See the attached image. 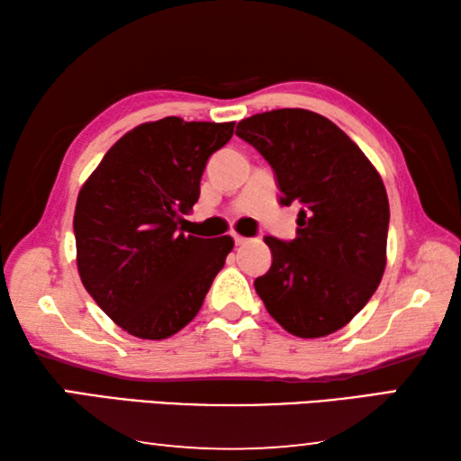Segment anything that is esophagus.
Returning a JSON list of instances; mask_svg holds the SVG:
<instances>
[{
  "label": "esophagus",
  "instance_id": "34e87169",
  "mask_svg": "<svg viewBox=\"0 0 461 461\" xmlns=\"http://www.w3.org/2000/svg\"><path fill=\"white\" fill-rule=\"evenodd\" d=\"M233 241H236V246H244L246 241H248V238H244V236H238V233H233Z\"/></svg>",
  "mask_w": 461,
  "mask_h": 461
}]
</instances>
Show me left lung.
I'll return each instance as SVG.
<instances>
[{"label":"left lung","mask_w":461,"mask_h":461,"mask_svg":"<svg viewBox=\"0 0 461 461\" xmlns=\"http://www.w3.org/2000/svg\"><path fill=\"white\" fill-rule=\"evenodd\" d=\"M275 170L280 205H299L296 238H264L272 264L254 280L275 321L323 338L360 313L386 267L388 197L372 162L333 122L309 109H272L238 123Z\"/></svg>","instance_id":"left-lung-1"}]
</instances>
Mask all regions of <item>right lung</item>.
Returning a JSON list of instances; mask_svg holds the SVG:
<instances>
[{"instance_id":"add662e5","label":"right lung","mask_w":461,"mask_h":461,"mask_svg":"<svg viewBox=\"0 0 461 461\" xmlns=\"http://www.w3.org/2000/svg\"><path fill=\"white\" fill-rule=\"evenodd\" d=\"M236 123L148 122L109 148L75 207L77 267L93 301L123 331L165 339L199 313L233 240L185 236L201 175Z\"/></svg>"}]
</instances>
